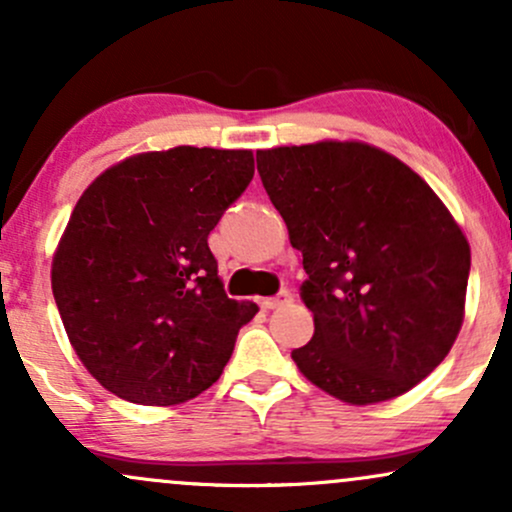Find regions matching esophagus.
Here are the masks:
<instances>
[{
  "label": "esophagus",
  "mask_w": 512,
  "mask_h": 512,
  "mask_svg": "<svg viewBox=\"0 0 512 512\" xmlns=\"http://www.w3.org/2000/svg\"><path fill=\"white\" fill-rule=\"evenodd\" d=\"M291 291L289 289H281L279 293H276V296H272V298H262L260 301V305L264 310H274V308H281V305H286V303H291Z\"/></svg>",
  "instance_id": "34e87169"
}]
</instances>
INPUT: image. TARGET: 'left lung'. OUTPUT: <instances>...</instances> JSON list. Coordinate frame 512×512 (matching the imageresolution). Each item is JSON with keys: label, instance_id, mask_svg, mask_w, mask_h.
Masks as SVG:
<instances>
[{"label": "left lung", "instance_id": "1", "mask_svg": "<svg viewBox=\"0 0 512 512\" xmlns=\"http://www.w3.org/2000/svg\"><path fill=\"white\" fill-rule=\"evenodd\" d=\"M257 173L308 274L301 373L349 404L421 383L455 344L469 279V243L436 192L361 142L257 151Z\"/></svg>", "mask_w": 512, "mask_h": 512}]
</instances>
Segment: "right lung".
I'll use <instances>...</instances> for the list:
<instances>
[{
  "mask_svg": "<svg viewBox=\"0 0 512 512\" xmlns=\"http://www.w3.org/2000/svg\"><path fill=\"white\" fill-rule=\"evenodd\" d=\"M252 175V151L175 146L108 168L76 202L52 293L105 390L168 407L219 380L257 305L226 296L207 238Z\"/></svg>",
  "mask_w": 512,
  "mask_h": 512,
  "instance_id": "obj_1",
  "label": "right lung"
}]
</instances>
